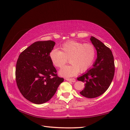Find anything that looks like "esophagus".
I'll use <instances>...</instances> for the list:
<instances>
[{
	"label": "esophagus",
	"instance_id": "34e87169",
	"mask_svg": "<svg viewBox=\"0 0 130 130\" xmlns=\"http://www.w3.org/2000/svg\"><path fill=\"white\" fill-rule=\"evenodd\" d=\"M66 80H67V81L73 82V83L76 82V80L74 79V78H66Z\"/></svg>",
	"mask_w": 130,
	"mask_h": 130
}]
</instances>
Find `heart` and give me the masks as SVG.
Returning a JSON list of instances; mask_svg holds the SVG:
<instances>
[{
  "label": "heart",
  "instance_id": "1",
  "mask_svg": "<svg viewBox=\"0 0 130 130\" xmlns=\"http://www.w3.org/2000/svg\"><path fill=\"white\" fill-rule=\"evenodd\" d=\"M60 51L54 49L49 54V57L55 67L61 68L68 62L71 65L66 66L60 71V74L64 76H73L79 71L84 72L94 62L96 56L94 46L92 43H84L75 41H69L60 47Z\"/></svg>",
  "mask_w": 130,
  "mask_h": 130
}]
</instances>
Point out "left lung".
<instances>
[{
    "label": "left lung",
    "instance_id": "left-lung-1",
    "mask_svg": "<svg viewBox=\"0 0 130 130\" xmlns=\"http://www.w3.org/2000/svg\"><path fill=\"white\" fill-rule=\"evenodd\" d=\"M90 41L97 52V58L93 67L77 78L85 83L80 93L88 98L97 97L106 92L111 85L115 75V62L112 52L101 41L92 36Z\"/></svg>",
    "mask_w": 130,
    "mask_h": 130
}]
</instances>
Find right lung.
Segmentation results:
<instances>
[{
	"label": "right lung",
	"instance_id": "right-lung-1",
	"mask_svg": "<svg viewBox=\"0 0 130 130\" xmlns=\"http://www.w3.org/2000/svg\"><path fill=\"white\" fill-rule=\"evenodd\" d=\"M54 41H37L22 52L17 62L15 80L22 94L35 104L48 101L63 78L57 76L49 54Z\"/></svg>",
	"mask_w": 130,
	"mask_h": 130
}]
</instances>
